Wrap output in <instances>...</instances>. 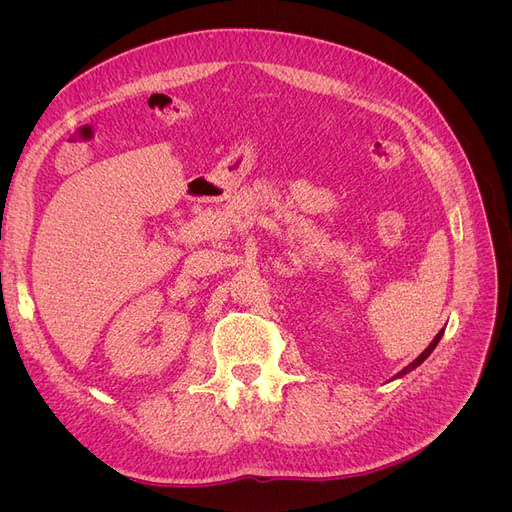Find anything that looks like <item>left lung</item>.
<instances>
[{
  "label": "left lung",
  "instance_id": "8db88e82",
  "mask_svg": "<svg viewBox=\"0 0 512 512\" xmlns=\"http://www.w3.org/2000/svg\"><path fill=\"white\" fill-rule=\"evenodd\" d=\"M442 336H444V330H440V332L436 334V338H434L432 342H429V346L425 348V351H423V353H421V355H419V357H417V359H415L413 363H409V365H407L405 369H402V371H398V373L394 375V378H392V380H398V378H402V375H407V373H411V371H413L415 367H419V365H421V363H423V361H425V359H427L429 355H432V353H434V348L438 346V342H440V338H442Z\"/></svg>",
  "mask_w": 512,
  "mask_h": 512
}]
</instances>
